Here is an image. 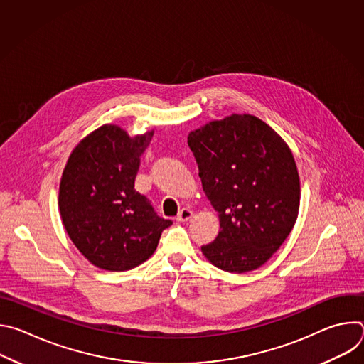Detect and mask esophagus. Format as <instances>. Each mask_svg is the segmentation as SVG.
I'll list each match as a JSON object with an SVG mask.
<instances>
[{"mask_svg": "<svg viewBox=\"0 0 364 364\" xmlns=\"http://www.w3.org/2000/svg\"><path fill=\"white\" fill-rule=\"evenodd\" d=\"M193 218V212L188 209V207H183V209L177 215V222H187Z\"/></svg>", "mask_w": 364, "mask_h": 364, "instance_id": "esophagus-1", "label": "esophagus"}]
</instances>
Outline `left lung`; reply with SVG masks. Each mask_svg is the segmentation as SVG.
Here are the masks:
<instances>
[{
    "label": "left lung",
    "instance_id": "obj_1",
    "mask_svg": "<svg viewBox=\"0 0 364 364\" xmlns=\"http://www.w3.org/2000/svg\"><path fill=\"white\" fill-rule=\"evenodd\" d=\"M187 142L220 222L203 255L232 274L262 267L298 216L299 177L289 146L264 121L237 114L191 131Z\"/></svg>",
    "mask_w": 364,
    "mask_h": 364
}]
</instances>
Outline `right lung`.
<instances>
[{
  "label": "right lung",
  "mask_w": 364,
  "mask_h": 364,
  "mask_svg": "<svg viewBox=\"0 0 364 364\" xmlns=\"http://www.w3.org/2000/svg\"><path fill=\"white\" fill-rule=\"evenodd\" d=\"M154 131L131 138L102 125L72 151L65 167L59 209L65 229L87 261L105 271L132 269L155 252L171 220L155 213L135 188L141 155Z\"/></svg>",
  "instance_id": "1"
}]
</instances>
